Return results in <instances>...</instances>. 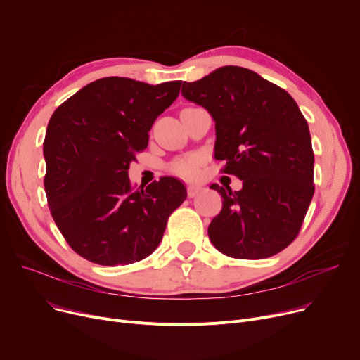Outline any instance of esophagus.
<instances>
[{
	"label": "esophagus",
	"instance_id": "1",
	"mask_svg": "<svg viewBox=\"0 0 360 360\" xmlns=\"http://www.w3.org/2000/svg\"><path fill=\"white\" fill-rule=\"evenodd\" d=\"M201 191H202V188H201V186L190 185V186H188V197H190V198H194V197H195V195H198Z\"/></svg>",
	"mask_w": 360,
	"mask_h": 360
}]
</instances>
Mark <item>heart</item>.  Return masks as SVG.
Listing matches in <instances>:
<instances>
[{
    "label": "heart",
    "instance_id": "b5f03b06",
    "mask_svg": "<svg viewBox=\"0 0 360 360\" xmlns=\"http://www.w3.org/2000/svg\"><path fill=\"white\" fill-rule=\"evenodd\" d=\"M201 158L198 155H190L176 159L172 165H170V170L181 178L185 179H194L198 175Z\"/></svg>",
    "mask_w": 360,
    "mask_h": 360
}]
</instances>
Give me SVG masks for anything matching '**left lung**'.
<instances>
[{"instance_id": "8db88e82", "label": "left lung", "mask_w": 360, "mask_h": 360, "mask_svg": "<svg viewBox=\"0 0 360 360\" xmlns=\"http://www.w3.org/2000/svg\"><path fill=\"white\" fill-rule=\"evenodd\" d=\"M182 96L216 122L214 158L242 181L210 188L223 198L209 238L224 255L261 259L293 242L314 195L309 127L297 103L259 74L235 65L182 84Z\"/></svg>"}]
</instances>
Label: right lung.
Returning a JSON list of instances; mask_svg holds the SVG:
<instances>
[{
    "label": "right lung",
    "mask_w": 360,
    "mask_h": 360,
    "mask_svg": "<svg viewBox=\"0 0 360 360\" xmlns=\"http://www.w3.org/2000/svg\"><path fill=\"white\" fill-rule=\"evenodd\" d=\"M182 82L147 84L105 77L56 108L46 128L45 191L70 247L101 266H127L153 252L186 188L163 176L140 191L128 169L148 131L175 102Z\"/></svg>",
    "instance_id": "add662e5"
}]
</instances>
